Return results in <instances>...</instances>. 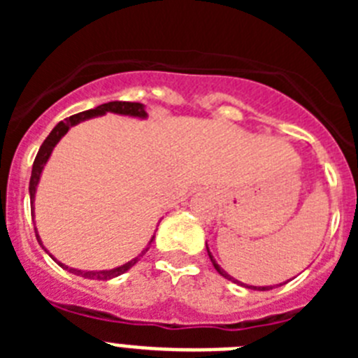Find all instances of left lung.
<instances>
[{
	"mask_svg": "<svg viewBox=\"0 0 358 358\" xmlns=\"http://www.w3.org/2000/svg\"><path fill=\"white\" fill-rule=\"evenodd\" d=\"M206 251H208V256H210V260H211V264H213V267L217 268V273L220 274V276L222 278H226V280H229V281H233V283H238V285H242V287H245V289H251V290H273L274 287H281L283 285V283H280V285H265V287H256V285H248V283H242V281H238V280H235V278L231 276V274H227L226 271H224L222 267H220V265L217 264V262H215V258H213V255H211V251H210V248H208V243H206ZM287 283V281H285Z\"/></svg>",
	"mask_w": 358,
	"mask_h": 358,
	"instance_id": "obj_1",
	"label": "left lung"
}]
</instances>
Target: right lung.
<instances>
[{
    "instance_id": "right-lung-1",
    "label": "right lung",
    "mask_w": 358,
    "mask_h": 358,
    "mask_svg": "<svg viewBox=\"0 0 358 358\" xmlns=\"http://www.w3.org/2000/svg\"><path fill=\"white\" fill-rule=\"evenodd\" d=\"M107 113H115V115L131 116V118H140V120H145L148 116L147 110H145L143 103H138V102H109V103H102V106L94 107V109L84 110V113H78V115H73V116H69V118H66L64 122L57 123L55 127L52 129V132L48 134V138L44 140L43 145H41L39 152H37V156H36V161H34V166H31L30 188H28V192H30L31 218H34V201H36V192H37V185H39V181H41V173H43L46 163H48V159H50V156H52V152H53V148H55V145L59 143L62 138H64V134L71 127L78 125L80 122H85V120H91V118H96V116L107 115ZM154 235H156V233H154ZM36 236H37V242L41 243V248L48 252V249L43 245V240H41L39 233H37V227H36ZM152 242H154V236L148 240L147 248H145L143 251L140 252V255L136 256V258H132L131 262H127V264H123V265H120V267H115V268H106V271H82V268H73V267H68V265L61 264L59 260H55V256L50 255V252H48V255L52 256L53 260L61 265L62 268L69 271L71 274H77V276L87 278V280H110V278L120 276V274L127 273L131 267H134L136 262L140 260L141 256H143L145 252L150 249Z\"/></svg>"
}]
</instances>
